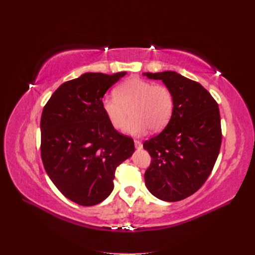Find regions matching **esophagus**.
<instances>
[{
  "instance_id": "34e87169",
  "label": "esophagus",
  "mask_w": 255,
  "mask_h": 255,
  "mask_svg": "<svg viewBox=\"0 0 255 255\" xmlns=\"http://www.w3.org/2000/svg\"><path fill=\"white\" fill-rule=\"evenodd\" d=\"M134 143H135V148H136V149H141V148H142V143H141V141L135 139V140H134Z\"/></svg>"
}]
</instances>
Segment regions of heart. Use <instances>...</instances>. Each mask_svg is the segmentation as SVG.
<instances>
[{
	"mask_svg": "<svg viewBox=\"0 0 255 255\" xmlns=\"http://www.w3.org/2000/svg\"><path fill=\"white\" fill-rule=\"evenodd\" d=\"M115 95L102 100V110L117 129L127 126L130 113L133 119L126 128L130 135L141 136L149 128L159 132L172 117L174 97L165 85L132 78L121 83Z\"/></svg>",
	"mask_w": 255,
	"mask_h": 255,
	"instance_id": "obj_1",
	"label": "heart"
}]
</instances>
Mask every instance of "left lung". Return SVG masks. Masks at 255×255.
Here are the masks:
<instances>
[{
  "label": "left lung",
  "mask_w": 255,
  "mask_h": 255,
  "mask_svg": "<svg viewBox=\"0 0 255 255\" xmlns=\"http://www.w3.org/2000/svg\"><path fill=\"white\" fill-rule=\"evenodd\" d=\"M143 75L163 81L174 97L167 127L143 142L152 158L145 186L156 198L176 202L195 194L213 170L222 139L219 107L201 84L174 71Z\"/></svg>",
  "instance_id": "1"
}]
</instances>
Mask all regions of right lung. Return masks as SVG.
Masks as SVG:
<instances>
[{
    "label": "right lung",
    "instance_id": "obj_1",
    "mask_svg": "<svg viewBox=\"0 0 255 255\" xmlns=\"http://www.w3.org/2000/svg\"><path fill=\"white\" fill-rule=\"evenodd\" d=\"M126 74L84 73L61 84L43 107L44 169L61 194L80 205L109 197L116 168L135 150L132 138L116 130L102 110L106 91Z\"/></svg>",
    "mask_w": 255,
    "mask_h": 255
}]
</instances>
